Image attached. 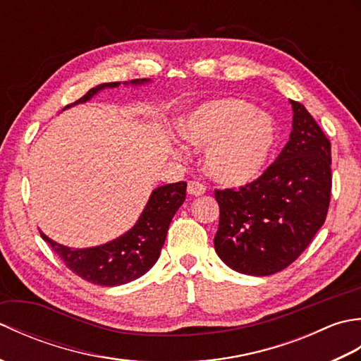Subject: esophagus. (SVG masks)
<instances>
[{"instance_id": "34e87169", "label": "esophagus", "mask_w": 361, "mask_h": 361, "mask_svg": "<svg viewBox=\"0 0 361 361\" xmlns=\"http://www.w3.org/2000/svg\"><path fill=\"white\" fill-rule=\"evenodd\" d=\"M206 192V186L200 181H189L188 183V194L189 195H203Z\"/></svg>"}]
</instances>
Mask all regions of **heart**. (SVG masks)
Here are the masks:
<instances>
[{
  "instance_id": "b5f03b06",
  "label": "heart",
  "mask_w": 361,
  "mask_h": 361,
  "mask_svg": "<svg viewBox=\"0 0 361 361\" xmlns=\"http://www.w3.org/2000/svg\"><path fill=\"white\" fill-rule=\"evenodd\" d=\"M186 142L206 150V171L226 186H243L264 172L276 132L273 122L243 99L203 104L181 124Z\"/></svg>"
}]
</instances>
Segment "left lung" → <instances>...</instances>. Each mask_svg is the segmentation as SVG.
Returning a JSON list of instances; mask_svg holds the SVG:
<instances>
[{
    "mask_svg": "<svg viewBox=\"0 0 361 361\" xmlns=\"http://www.w3.org/2000/svg\"><path fill=\"white\" fill-rule=\"evenodd\" d=\"M290 141L248 185L216 189L220 221L214 247L233 270L274 274L302 255L327 216L332 192L331 141L299 102Z\"/></svg>",
    "mask_w": 361,
    "mask_h": 361,
    "instance_id": "left-lung-1",
    "label": "left lung"
}]
</instances>
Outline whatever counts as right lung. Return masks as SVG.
Segmentation results:
<instances>
[{"label": "right lung", "mask_w": 361, "mask_h": 361, "mask_svg": "<svg viewBox=\"0 0 361 361\" xmlns=\"http://www.w3.org/2000/svg\"><path fill=\"white\" fill-rule=\"evenodd\" d=\"M144 82L147 80L136 79L130 83L137 85ZM114 87H119V82L102 83L96 88H91L85 96L71 105L87 102L101 90ZM186 188V181L157 188L152 192L149 203L145 204L136 225L124 235L99 247L74 250L51 240L42 231L40 234L43 240L48 242L49 247L63 260L65 265L82 279L104 287L122 286V283L141 278L155 265L164 245L169 225L175 212L185 203Z\"/></svg>", "instance_id": "1"}]
</instances>
